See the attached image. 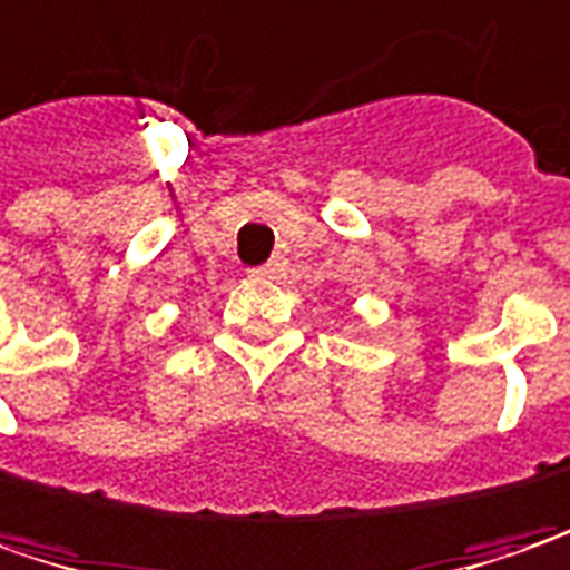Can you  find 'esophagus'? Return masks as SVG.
Here are the masks:
<instances>
[{
  "label": "esophagus",
  "mask_w": 570,
  "mask_h": 570,
  "mask_svg": "<svg viewBox=\"0 0 570 570\" xmlns=\"http://www.w3.org/2000/svg\"><path fill=\"white\" fill-rule=\"evenodd\" d=\"M252 274H255L258 281H281V277L286 274V258H281V255H277V258H271L267 264L255 267Z\"/></svg>",
  "instance_id": "obj_1"
}]
</instances>
